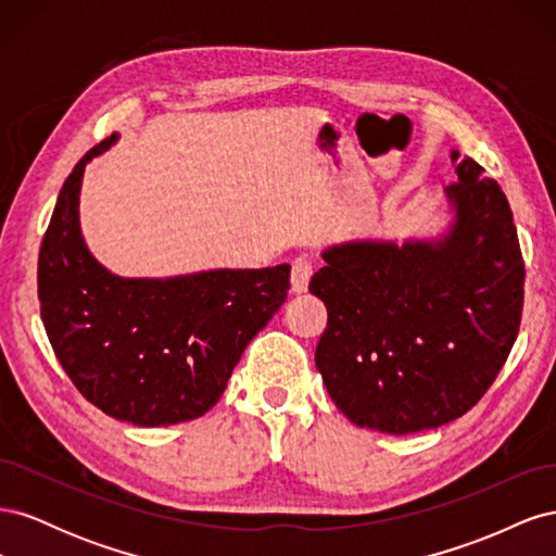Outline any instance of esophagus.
Masks as SVG:
<instances>
[{
  "label": "esophagus",
  "instance_id": "1",
  "mask_svg": "<svg viewBox=\"0 0 556 556\" xmlns=\"http://www.w3.org/2000/svg\"><path fill=\"white\" fill-rule=\"evenodd\" d=\"M313 276V264L306 257H299L292 262V292L294 294H304L308 290V280Z\"/></svg>",
  "mask_w": 556,
  "mask_h": 556
}]
</instances>
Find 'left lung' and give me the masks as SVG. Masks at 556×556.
Wrapping results in <instances>:
<instances>
[{"label":"left lung","mask_w":556,"mask_h":556,"mask_svg":"<svg viewBox=\"0 0 556 556\" xmlns=\"http://www.w3.org/2000/svg\"><path fill=\"white\" fill-rule=\"evenodd\" d=\"M445 225L323 250L308 290L327 306L315 350L352 425L406 435L462 417L506 364L525 304L513 211L482 166L452 150Z\"/></svg>","instance_id":"8db88e82"}]
</instances>
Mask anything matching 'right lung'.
<instances>
[{
	"label": "right lung",
	"instance_id": "right-lung-1",
	"mask_svg": "<svg viewBox=\"0 0 556 556\" xmlns=\"http://www.w3.org/2000/svg\"><path fill=\"white\" fill-rule=\"evenodd\" d=\"M58 194L39 252L41 319L55 355L99 410L134 427L188 422L223 396L245 345L285 304L290 264L125 278L99 262L80 231L88 162Z\"/></svg>",
	"mask_w": 556,
	"mask_h": 556
}]
</instances>
